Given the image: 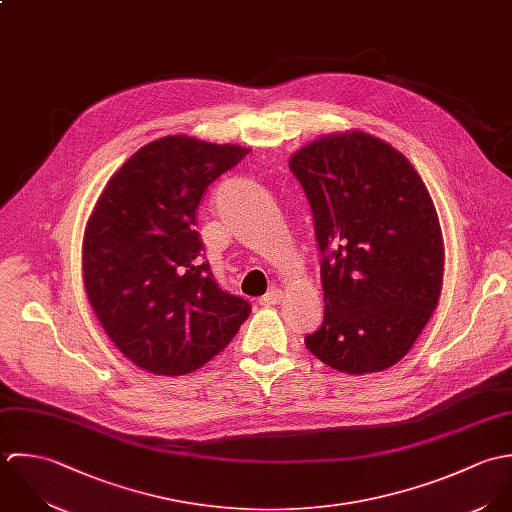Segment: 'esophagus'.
<instances>
[{
  "label": "esophagus",
  "instance_id": "esophagus-1",
  "mask_svg": "<svg viewBox=\"0 0 512 512\" xmlns=\"http://www.w3.org/2000/svg\"><path fill=\"white\" fill-rule=\"evenodd\" d=\"M283 299V291L281 289H271L267 295L261 297V305H277Z\"/></svg>",
  "mask_w": 512,
  "mask_h": 512
}]
</instances>
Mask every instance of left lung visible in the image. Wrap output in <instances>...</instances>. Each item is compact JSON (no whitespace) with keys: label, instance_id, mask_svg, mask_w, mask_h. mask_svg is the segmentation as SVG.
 <instances>
[{"label":"left lung","instance_id":"left-lung-1","mask_svg":"<svg viewBox=\"0 0 512 512\" xmlns=\"http://www.w3.org/2000/svg\"><path fill=\"white\" fill-rule=\"evenodd\" d=\"M307 194L324 320L308 350L346 374L400 362L437 307L443 239L408 158L364 132L322 136L289 162Z\"/></svg>","mask_w":512,"mask_h":512}]
</instances>
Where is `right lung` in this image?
<instances>
[{
  "mask_svg": "<svg viewBox=\"0 0 512 512\" xmlns=\"http://www.w3.org/2000/svg\"><path fill=\"white\" fill-rule=\"evenodd\" d=\"M249 148L166 136L106 184L83 241L85 289L116 348L138 368L182 376L219 354L251 305L204 261L196 213L205 190Z\"/></svg>",
  "mask_w": 512,
  "mask_h": 512,
  "instance_id": "obj_1",
  "label": "right lung"
}]
</instances>
